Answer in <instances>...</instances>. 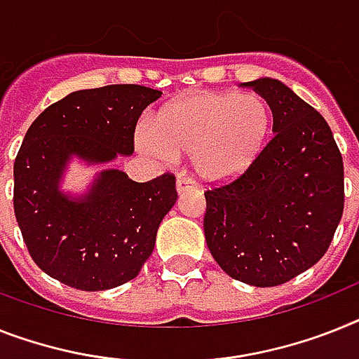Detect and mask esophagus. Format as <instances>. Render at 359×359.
Here are the masks:
<instances>
[{
  "label": "esophagus",
  "mask_w": 359,
  "mask_h": 359,
  "mask_svg": "<svg viewBox=\"0 0 359 359\" xmlns=\"http://www.w3.org/2000/svg\"><path fill=\"white\" fill-rule=\"evenodd\" d=\"M194 189H197V186H195V182L191 179H179L177 180V191H179L180 195L186 194V191H194Z\"/></svg>",
  "instance_id": "esophagus-1"
}]
</instances>
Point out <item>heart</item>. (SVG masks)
<instances>
[{"label": "heart", "mask_w": 359, "mask_h": 359, "mask_svg": "<svg viewBox=\"0 0 359 359\" xmlns=\"http://www.w3.org/2000/svg\"><path fill=\"white\" fill-rule=\"evenodd\" d=\"M272 107L259 95L201 91L161 107L138 146L153 155L191 156L198 177L212 184L239 179L266 149Z\"/></svg>", "instance_id": "1"}]
</instances>
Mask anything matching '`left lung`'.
<instances>
[{"mask_svg": "<svg viewBox=\"0 0 359 359\" xmlns=\"http://www.w3.org/2000/svg\"><path fill=\"white\" fill-rule=\"evenodd\" d=\"M270 104L273 138L254 168L204 191V236L237 281L277 287L314 266L345 203L343 158L325 118L279 80L241 83Z\"/></svg>", "mask_w": 359, "mask_h": 359, "instance_id": "obj_1", "label": "left lung"}]
</instances>
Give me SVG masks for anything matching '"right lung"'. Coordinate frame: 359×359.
Here are the masks:
<instances>
[{
    "label": "right lung",
    "mask_w": 359,
    "mask_h": 359,
    "mask_svg": "<svg viewBox=\"0 0 359 359\" xmlns=\"http://www.w3.org/2000/svg\"><path fill=\"white\" fill-rule=\"evenodd\" d=\"M161 95L135 83L83 89L32 122L14 161V213L29 254L47 276L98 292L142 270L177 201L175 175L135 182L123 171L105 170L80 198L58 184L71 156L100 164L131 155L138 118Z\"/></svg>",
    "instance_id": "obj_1"
}]
</instances>
